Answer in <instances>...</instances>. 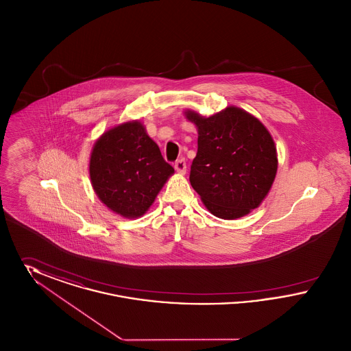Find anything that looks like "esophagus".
<instances>
[{"label":"esophagus","instance_id":"obj_1","mask_svg":"<svg viewBox=\"0 0 351 351\" xmlns=\"http://www.w3.org/2000/svg\"><path fill=\"white\" fill-rule=\"evenodd\" d=\"M175 169L179 172V173H185L186 171V163H185V159H179L175 162Z\"/></svg>","mask_w":351,"mask_h":351}]
</instances>
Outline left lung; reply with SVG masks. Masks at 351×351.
<instances>
[{
	"mask_svg": "<svg viewBox=\"0 0 351 351\" xmlns=\"http://www.w3.org/2000/svg\"><path fill=\"white\" fill-rule=\"evenodd\" d=\"M197 126L189 182L216 217L235 219L258 208L274 183L278 158L263 123L230 106L209 118L186 112Z\"/></svg>",
	"mask_w": 351,
	"mask_h": 351,
	"instance_id": "obj_1",
	"label": "left lung"
}]
</instances>
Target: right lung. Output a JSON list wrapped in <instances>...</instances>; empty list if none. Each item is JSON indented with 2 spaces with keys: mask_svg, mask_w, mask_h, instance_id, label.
I'll use <instances>...</instances> for the list:
<instances>
[{
  "mask_svg": "<svg viewBox=\"0 0 351 351\" xmlns=\"http://www.w3.org/2000/svg\"><path fill=\"white\" fill-rule=\"evenodd\" d=\"M95 192L123 217H141L155 200L173 167L142 123H122L102 134L89 162Z\"/></svg>",
  "mask_w": 351,
  "mask_h": 351,
  "instance_id": "1",
  "label": "right lung"
}]
</instances>
